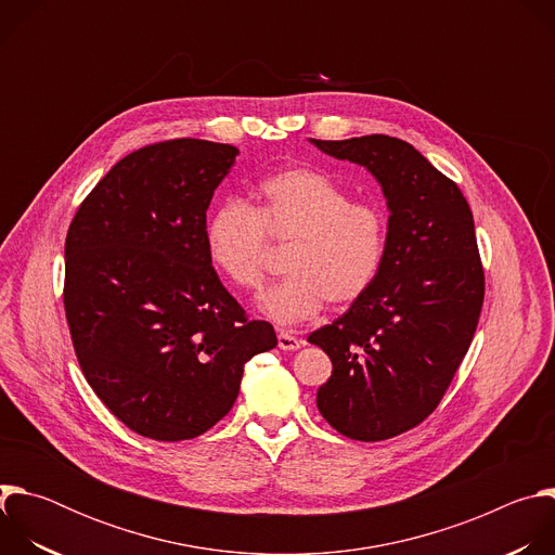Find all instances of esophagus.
Listing matches in <instances>:
<instances>
[{"label": "esophagus", "mask_w": 555, "mask_h": 555, "mask_svg": "<svg viewBox=\"0 0 555 555\" xmlns=\"http://www.w3.org/2000/svg\"><path fill=\"white\" fill-rule=\"evenodd\" d=\"M302 347V340L300 338H296V336H292V334H287V332H281L279 334V349H283V351H296V349H300Z\"/></svg>", "instance_id": "esophagus-1"}]
</instances>
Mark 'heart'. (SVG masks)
<instances>
[{"instance_id": "b5f03b06", "label": "heart", "mask_w": 555, "mask_h": 555, "mask_svg": "<svg viewBox=\"0 0 555 555\" xmlns=\"http://www.w3.org/2000/svg\"><path fill=\"white\" fill-rule=\"evenodd\" d=\"M268 235L294 246L289 279L266 289L257 309L279 327L309 321L330 300L345 307L375 283L386 255V215L379 204L351 199L330 176L292 167L261 182L257 202L221 204L204 230L206 257L232 289L250 292L263 281Z\"/></svg>"}]
</instances>
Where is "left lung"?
Wrapping results in <instances>:
<instances>
[{
    "label": "left lung",
    "instance_id": "left-lung-1",
    "mask_svg": "<svg viewBox=\"0 0 555 555\" xmlns=\"http://www.w3.org/2000/svg\"><path fill=\"white\" fill-rule=\"evenodd\" d=\"M309 142L364 167L388 208L375 283L307 338L334 364L321 415L349 439L382 441L437 409L467 353L486 289L474 219L459 186L400 138Z\"/></svg>",
    "mask_w": 555,
    "mask_h": 555
}]
</instances>
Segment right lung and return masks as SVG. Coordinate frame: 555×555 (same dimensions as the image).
<instances>
[{
	"mask_svg": "<svg viewBox=\"0 0 555 555\" xmlns=\"http://www.w3.org/2000/svg\"><path fill=\"white\" fill-rule=\"evenodd\" d=\"M240 149L180 138L122 157L65 240V315L101 402L155 441L193 439L240 395L244 366L276 347L208 263L215 189Z\"/></svg>",
	"mask_w": 555,
	"mask_h": 555,
	"instance_id": "obj_1",
	"label": "right lung"
}]
</instances>
